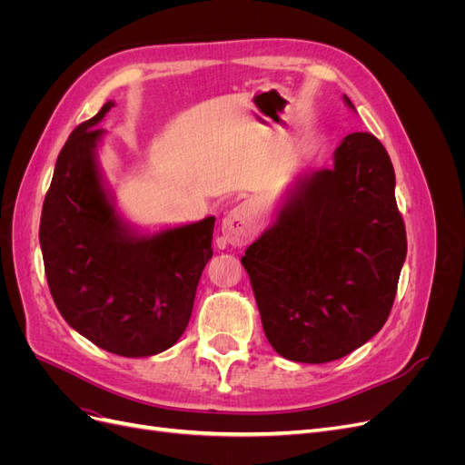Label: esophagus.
I'll return each instance as SVG.
<instances>
[{"mask_svg": "<svg viewBox=\"0 0 465 465\" xmlns=\"http://www.w3.org/2000/svg\"><path fill=\"white\" fill-rule=\"evenodd\" d=\"M221 232L232 246H244L258 232V213L254 205L241 203L231 209L221 223Z\"/></svg>", "mask_w": 465, "mask_h": 465, "instance_id": "34e87169", "label": "esophagus"}]
</instances>
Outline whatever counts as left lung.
I'll return each mask as SVG.
<instances>
[{"instance_id": "1", "label": "left lung", "mask_w": 465, "mask_h": 465, "mask_svg": "<svg viewBox=\"0 0 465 465\" xmlns=\"http://www.w3.org/2000/svg\"><path fill=\"white\" fill-rule=\"evenodd\" d=\"M405 254L391 161L372 134L357 132L330 168L294 176L241 262L267 341L289 361L322 364L382 330Z\"/></svg>"}]
</instances>
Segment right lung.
I'll use <instances>...</instances> for the list:
<instances>
[{
    "instance_id": "obj_1",
    "label": "right lung",
    "mask_w": 465,
    "mask_h": 465,
    "mask_svg": "<svg viewBox=\"0 0 465 465\" xmlns=\"http://www.w3.org/2000/svg\"><path fill=\"white\" fill-rule=\"evenodd\" d=\"M72 132L58 154L42 205L40 248L52 299L77 333L108 353L151 357L184 333L205 263L213 256L215 217L142 231L106 186L96 128L114 106Z\"/></svg>"
}]
</instances>
